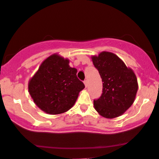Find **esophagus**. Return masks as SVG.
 Instances as JSON below:
<instances>
[{
  "mask_svg": "<svg viewBox=\"0 0 159 159\" xmlns=\"http://www.w3.org/2000/svg\"><path fill=\"white\" fill-rule=\"evenodd\" d=\"M84 83L85 87L88 86V81H87V80H84Z\"/></svg>",
  "mask_w": 159,
  "mask_h": 159,
  "instance_id": "obj_1",
  "label": "esophagus"
}]
</instances>
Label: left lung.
Returning <instances> with one entry per match:
<instances>
[{
    "instance_id": "left-lung-1",
    "label": "left lung",
    "mask_w": 159,
    "mask_h": 159,
    "mask_svg": "<svg viewBox=\"0 0 159 159\" xmlns=\"http://www.w3.org/2000/svg\"><path fill=\"white\" fill-rule=\"evenodd\" d=\"M92 60L103 82L102 93L93 100L94 108L105 118L120 116L133 104L138 89L137 77L114 53L102 52Z\"/></svg>"
}]
</instances>
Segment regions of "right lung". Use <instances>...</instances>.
Here are the masks:
<instances>
[{
	"label": "right lung",
	"mask_w": 159,
	"mask_h": 159,
	"mask_svg": "<svg viewBox=\"0 0 159 159\" xmlns=\"http://www.w3.org/2000/svg\"><path fill=\"white\" fill-rule=\"evenodd\" d=\"M69 60L50 56L42 62L29 84V91L41 110L49 114L65 112L72 107L84 84Z\"/></svg>",
	"instance_id": "1"
}]
</instances>
